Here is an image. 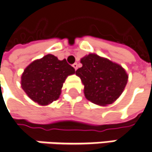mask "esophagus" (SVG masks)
I'll use <instances>...</instances> for the list:
<instances>
[{
	"mask_svg": "<svg viewBox=\"0 0 152 152\" xmlns=\"http://www.w3.org/2000/svg\"><path fill=\"white\" fill-rule=\"evenodd\" d=\"M72 66H73V68H74L75 70L78 69V64H77V63H74V64L72 65Z\"/></svg>",
	"mask_w": 152,
	"mask_h": 152,
	"instance_id": "34e87169",
	"label": "esophagus"
}]
</instances>
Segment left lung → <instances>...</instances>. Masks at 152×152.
I'll list each match as a JSON object with an SVG mask.
<instances>
[{
  "label": "left lung",
  "instance_id": "obj_1",
  "mask_svg": "<svg viewBox=\"0 0 152 152\" xmlns=\"http://www.w3.org/2000/svg\"><path fill=\"white\" fill-rule=\"evenodd\" d=\"M82 67L76 71L84 84L86 98L99 105L114 102L124 91L128 76L119 65L91 53L81 60Z\"/></svg>",
  "mask_w": 152,
  "mask_h": 152
}]
</instances>
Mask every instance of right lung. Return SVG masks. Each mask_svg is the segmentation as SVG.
<instances>
[{
	"label": "right lung",
	"mask_w": 152,
	"mask_h": 152,
	"mask_svg": "<svg viewBox=\"0 0 152 152\" xmlns=\"http://www.w3.org/2000/svg\"><path fill=\"white\" fill-rule=\"evenodd\" d=\"M75 69L66 60L48 54L32 62L21 76V86L27 96L39 104L45 105L59 99L60 91L68 75Z\"/></svg>",
	"instance_id": "1"
}]
</instances>
